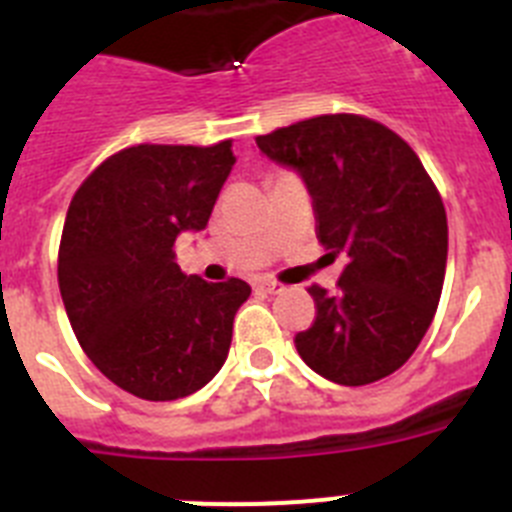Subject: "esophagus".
<instances>
[{
	"label": "esophagus",
	"instance_id": "34e87169",
	"mask_svg": "<svg viewBox=\"0 0 512 512\" xmlns=\"http://www.w3.org/2000/svg\"><path fill=\"white\" fill-rule=\"evenodd\" d=\"M259 289H264V292H269V295H282L284 284L274 282V279H261Z\"/></svg>",
	"mask_w": 512,
	"mask_h": 512
}]
</instances>
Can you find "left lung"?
Returning <instances> with one entry per match:
<instances>
[{"label":"left lung","instance_id":"1","mask_svg":"<svg viewBox=\"0 0 512 512\" xmlns=\"http://www.w3.org/2000/svg\"><path fill=\"white\" fill-rule=\"evenodd\" d=\"M256 146L305 182L320 243L346 256L336 292L310 287L318 318L295 336L302 361L343 387L397 372L431 328L449 253L446 210L420 158L359 115L295 122Z\"/></svg>","mask_w":512,"mask_h":512}]
</instances>
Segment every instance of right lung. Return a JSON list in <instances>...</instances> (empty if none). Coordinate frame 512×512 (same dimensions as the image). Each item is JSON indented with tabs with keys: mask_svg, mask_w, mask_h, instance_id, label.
<instances>
[{
	"mask_svg": "<svg viewBox=\"0 0 512 512\" xmlns=\"http://www.w3.org/2000/svg\"><path fill=\"white\" fill-rule=\"evenodd\" d=\"M235 164L233 143L133 146L89 174L71 200L58 287L84 354L140 400H179L225 364L243 279L205 282L176 264L182 233L207 228Z\"/></svg>",
	"mask_w": 512,
	"mask_h": 512,
	"instance_id": "add662e5",
	"label": "right lung"
}]
</instances>
